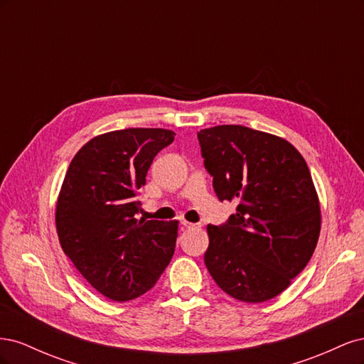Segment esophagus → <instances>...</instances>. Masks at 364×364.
I'll return each mask as SVG.
<instances>
[{
	"label": "esophagus",
	"mask_w": 364,
	"mask_h": 364,
	"mask_svg": "<svg viewBox=\"0 0 364 364\" xmlns=\"http://www.w3.org/2000/svg\"><path fill=\"white\" fill-rule=\"evenodd\" d=\"M181 225L185 226L186 229H200L202 228L200 223H190V222H186V220H182Z\"/></svg>",
	"instance_id": "34e87169"
}]
</instances>
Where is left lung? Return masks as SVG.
<instances>
[{"instance_id": "left-lung-1", "label": "left lung", "mask_w": 364, "mask_h": 364, "mask_svg": "<svg viewBox=\"0 0 364 364\" xmlns=\"http://www.w3.org/2000/svg\"><path fill=\"white\" fill-rule=\"evenodd\" d=\"M218 200H237L223 225H208V272L229 296L264 302L289 287L321 234L310 170L289 141L245 126L197 134Z\"/></svg>"}]
</instances>
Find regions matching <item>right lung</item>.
I'll list each match as a JSON object with an SVG mask.
<instances>
[{
	"label": "right lung",
	"instance_id": "add662e5",
	"mask_svg": "<svg viewBox=\"0 0 364 364\" xmlns=\"http://www.w3.org/2000/svg\"><path fill=\"white\" fill-rule=\"evenodd\" d=\"M167 129H124L92 138L77 151L60 188V246L92 287L117 302L156 284L174 253L178 222L139 218L136 199Z\"/></svg>",
	"mask_w": 364,
	"mask_h": 364
}]
</instances>
